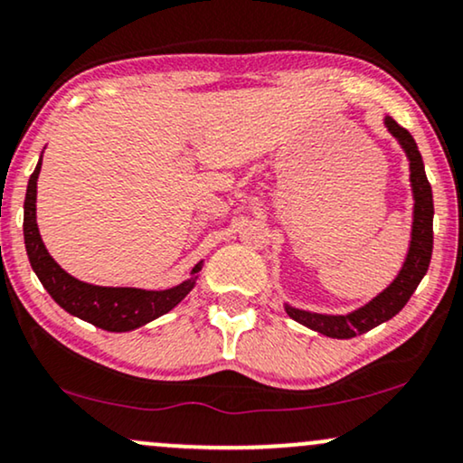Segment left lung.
Masks as SVG:
<instances>
[{"instance_id": "8db88e82", "label": "left lung", "mask_w": 463, "mask_h": 463, "mask_svg": "<svg viewBox=\"0 0 463 463\" xmlns=\"http://www.w3.org/2000/svg\"><path fill=\"white\" fill-rule=\"evenodd\" d=\"M385 125L398 137L402 148L408 155V161H411V184L412 194H415V221H412L411 249H408V257L400 269L398 279L381 296H376L370 304L351 312V315H317V312H306L285 306L287 315L291 319H296L298 323L323 335H329V338H355V335L370 332L372 327L392 319V317L404 308L430 268L431 249H434V227H431V221H434V200H431V187L428 176H425L421 153H419L412 136L402 125L395 123L392 117L385 118Z\"/></svg>"}]
</instances>
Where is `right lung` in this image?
<instances>
[{"instance_id":"add662e5","label":"right lung","mask_w":463,"mask_h":463,"mask_svg":"<svg viewBox=\"0 0 463 463\" xmlns=\"http://www.w3.org/2000/svg\"><path fill=\"white\" fill-rule=\"evenodd\" d=\"M40 167L42 161H38L27 184L23 233H25V249L33 272L38 274L40 283L63 310L95 327L108 329V332H129V329H136L165 315L194 289L195 280H184V283L165 291H144L131 289V287L89 285L70 276L48 255L40 238L38 223H35V194H38ZM200 269L202 263H197L194 274Z\"/></svg>"}]
</instances>
